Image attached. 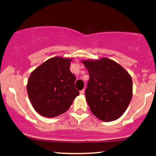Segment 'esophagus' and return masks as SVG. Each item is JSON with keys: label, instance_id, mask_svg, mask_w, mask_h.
I'll list each match as a JSON object with an SVG mask.
<instances>
[{"label": "esophagus", "instance_id": "34e87169", "mask_svg": "<svg viewBox=\"0 0 156 156\" xmlns=\"http://www.w3.org/2000/svg\"><path fill=\"white\" fill-rule=\"evenodd\" d=\"M80 94H81V95H83L84 94V93H85V90H80Z\"/></svg>", "mask_w": 156, "mask_h": 156}]
</instances>
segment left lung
<instances>
[{
    "mask_svg": "<svg viewBox=\"0 0 156 156\" xmlns=\"http://www.w3.org/2000/svg\"><path fill=\"white\" fill-rule=\"evenodd\" d=\"M82 63L89 72L85 96L92 113L102 121L118 119L132 98L131 76L118 63L106 58Z\"/></svg>",
    "mask_w": 156,
    "mask_h": 156,
    "instance_id": "left-lung-1",
    "label": "left lung"
}]
</instances>
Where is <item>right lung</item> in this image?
Here are the masks:
<instances>
[{
  "instance_id": "right-lung-1",
  "label": "right lung",
  "mask_w": 156,
  "mask_h": 156,
  "mask_svg": "<svg viewBox=\"0 0 156 156\" xmlns=\"http://www.w3.org/2000/svg\"><path fill=\"white\" fill-rule=\"evenodd\" d=\"M71 61L55 57L31 73L27 94L34 109L42 116L54 118L63 114L80 94L74 87L76 77L69 69Z\"/></svg>"
}]
</instances>
